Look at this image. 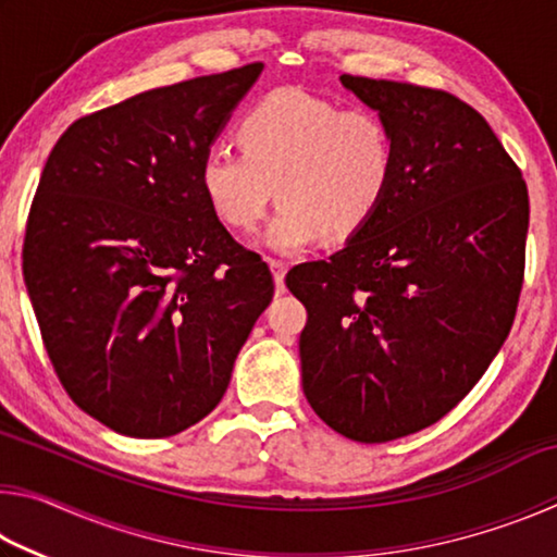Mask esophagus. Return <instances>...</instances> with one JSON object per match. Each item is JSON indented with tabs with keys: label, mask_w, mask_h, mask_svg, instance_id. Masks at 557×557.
Returning <instances> with one entry per match:
<instances>
[{
	"label": "esophagus",
	"mask_w": 557,
	"mask_h": 557,
	"mask_svg": "<svg viewBox=\"0 0 557 557\" xmlns=\"http://www.w3.org/2000/svg\"><path fill=\"white\" fill-rule=\"evenodd\" d=\"M270 272H272V280H275L277 292L285 289V275H287V265H285V262L270 260Z\"/></svg>",
	"instance_id": "34e87169"
}]
</instances>
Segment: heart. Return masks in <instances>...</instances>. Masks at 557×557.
Returning a JSON list of instances; mask_svg holds the SVG:
<instances>
[{
  "label": "heart",
  "instance_id": "1",
  "mask_svg": "<svg viewBox=\"0 0 557 557\" xmlns=\"http://www.w3.org/2000/svg\"><path fill=\"white\" fill-rule=\"evenodd\" d=\"M243 152L211 147L199 186L215 219L252 231L272 196L282 201L258 243L297 256L326 238L361 233L385 201L395 176L393 129L373 110H344L305 90H275L238 125Z\"/></svg>",
  "mask_w": 557,
  "mask_h": 557
}]
</instances>
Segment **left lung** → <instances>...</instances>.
<instances>
[{
	"label": "left lung",
	"mask_w": 557,
	"mask_h": 557,
	"mask_svg": "<svg viewBox=\"0 0 557 557\" xmlns=\"http://www.w3.org/2000/svg\"><path fill=\"white\" fill-rule=\"evenodd\" d=\"M338 81L391 125L395 176L361 233L285 282L307 307V403L338 435L373 445L435 425L504 346L523 285L528 188L467 102Z\"/></svg>",
	"instance_id": "8db88e82"
}]
</instances>
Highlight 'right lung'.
I'll return each instance as SVG.
<instances>
[{
	"mask_svg": "<svg viewBox=\"0 0 557 557\" xmlns=\"http://www.w3.org/2000/svg\"><path fill=\"white\" fill-rule=\"evenodd\" d=\"M260 73L139 92L75 120L46 159L26 292L65 393L120 435L172 437L203 420L275 292L199 186L201 157Z\"/></svg>",
	"mask_w": 557,
	"mask_h": 557,
	"instance_id": "obj_1",
	"label": "right lung"
}]
</instances>
